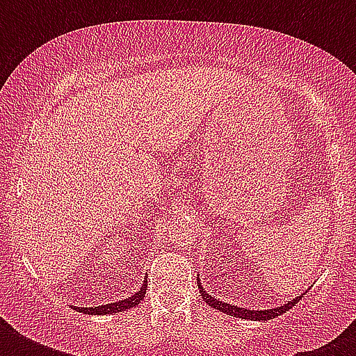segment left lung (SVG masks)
Returning <instances> with one entry per match:
<instances>
[{
    "label": "left lung",
    "instance_id": "obj_1",
    "mask_svg": "<svg viewBox=\"0 0 356 356\" xmlns=\"http://www.w3.org/2000/svg\"><path fill=\"white\" fill-rule=\"evenodd\" d=\"M197 288H200L201 296L205 299V303L212 309L220 310V312H225L229 316H234V318H242V320H254V321H268V320H273L277 316H281L282 312H286L293 307V305L298 303L299 299L303 298V296H298L296 299L292 301H288L286 305H282V307H275V309H268V310H249V309H242V307H234V305H229V303H223V301H218L214 299L212 296L205 292V288L201 286L200 279H197Z\"/></svg>",
    "mask_w": 356,
    "mask_h": 356
}]
</instances>
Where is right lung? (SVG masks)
<instances>
[{
  "label": "right lung",
  "instance_id": "obj_1",
  "mask_svg": "<svg viewBox=\"0 0 356 356\" xmlns=\"http://www.w3.org/2000/svg\"><path fill=\"white\" fill-rule=\"evenodd\" d=\"M145 290H147V279L144 281L142 288H140L138 292L131 296L127 299H122V301H116V303H108V305H102V307H77L79 312L83 314H94V316H105V314H116V312H122V310L133 309L136 305L144 299Z\"/></svg>",
  "mask_w": 356,
  "mask_h": 356
}]
</instances>
